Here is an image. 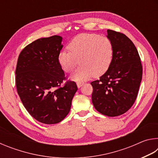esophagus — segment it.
<instances>
[{"label":"esophagus","instance_id":"1","mask_svg":"<svg viewBox=\"0 0 158 158\" xmlns=\"http://www.w3.org/2000/svg\"><path fill=\"white\" fill-rule=\"evenodd\" d=\"M83 84H84V83L81 82V81H79V82L77 83V87H78V88H81V87L82 86V85H83Z\"/></svg>","mask_w":158,"mask_h":158}]
</instances>
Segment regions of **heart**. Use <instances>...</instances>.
<instances>
[{"label":"heart","mask_w":158,"mask_h":158,"mask_svg":"<svg viewBox=\"0 0 158 158\" xmlns=\"http://www.w3.org/2000/svg\"><path fill=\"white\" fill-rule=\"evenodd\" d=\"M69 52L58 54L60 68L66 73L73 72L81 63L71 78L81 81L90 77H100L108 70L114 58L113 42L106 36L96 33H81L74 37L68 45Z\"/></svg>","instance_id":"obj_1"}]
</instances>
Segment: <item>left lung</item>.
Masks as SVG:
<instances>
[{"label":"left lung","instance_id":"left-lung-1","mask_svg":"<svg viewBox=\"0 0 158 158\" xmlns=\"http://www.w3.org/2000/svg\"><path fill=\"white\" fill-rule=\"evenodd\" d=\"M113 42L114 58L100 79L90 83L92 102L96 110L114 117L123 114L133 105L142 79V65L133 42L119 32L107 30Z\"/></svg>","mask_w":158,"mask_h":158}]
</instances>
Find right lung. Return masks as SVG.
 <instances>
[{"label":"right lung","instance_id":"obj_1","mask_svg":"<svg viewBox=\"0 0 158 158\" xmlns=\"http://www.w3.org/2000/svg\"><path fill=\"white\" fill-rule=\"evenodd\" d=\"M62 40L59 35L37 40L21 51L17 60L18 94L28 113L44 124H56L65 118L77 90L74 81L60 86L65 79L58 60Z\"/></svg>","mask_w":158,"mask_h":158}]
</instances>
